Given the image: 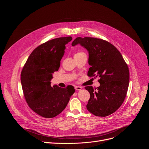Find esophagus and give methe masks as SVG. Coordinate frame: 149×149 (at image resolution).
<instances>
[{"mask_svg": "<svg viewBox=\"0 0 149 149\" xmlns=\"http://www.w3.org/2000/svg\"><path fill=\"white\" fill-rule=\"evenodd\" d=\"M82 88V87H79V86H76V87H75V89L76 90H77V91L81 90Z\"/></svg>", "mask_w": 149, "mask_h": 149, "instance_id": "34e87169", "label": "esophagus"}]
</instances>
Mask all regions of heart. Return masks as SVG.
<instances>
[{"mask_svg": "<svg viewBox=\"0 0 149 149\" xmlns=\"http://www.w3.org/2000/svg\"><path fill=\"white\" fill-rule=\"evenodd\" d=\"M84 54V52H78L77 54H76L75 55H78V54Z\"/></svg>", "mask_w": 149, "mask_h": 149, "instance_id": "heart-1", "label": "heart"}]
</instances>
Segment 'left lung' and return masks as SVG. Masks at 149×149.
<instances>
[{"mask_svg": "<svg viewBox=\"0 0 149 149\" xmlns=\"http://www.w3.org/2000/svg\"><path fill=\"white\" fill-rule=\"evenodd\" d=\"M86 48L89 54V77L98 76L100 86L85 87L90 94L87 109L99 117L114 113L123 104L129 84V70L119 51L110 42L91 37H78L72 43Z\"/></svg>", "mask_w": 149, "mask_h": 149, "instance_id": "obj_1", "label": "left lung"}]
</instances>
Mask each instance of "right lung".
<instances>
[{
  "label": "right lung",
  "mask_w": 149,
  "mask_h": 149,
  "mask_svg": "<svg viewBox=\"0 0 149 149\" xmlns=\"http://www.w3.org/2000/svg\"><path fill=\"white\" fill-rule=\"evenodd\" d=\"M71 36L55 38L35 48L21 72L20 80L29 107L38 115L48 118L59 114L75 93L73 86L51 87L52 74L58 71Z\"/></svg>",
  "instance_id": "obj_1"
}]
</instances>
